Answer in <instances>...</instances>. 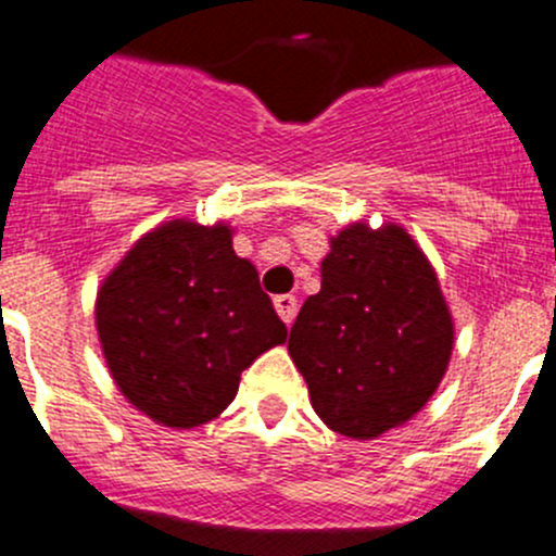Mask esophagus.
Listing matches in <instances>:
<instances>
[{
  "label": "esophagus",
  "instance_id": "esophagus-1",
  "mask_svg": "<svg viewBox=\"0 0 556 556\" xmlns=\"http://www.w3.org/2000/svg\"><path fill=\"white\" fill-rule=\"evenodd\" d=\"M273 305H276L278 316L283 318L286 327H291V321L296 318V296L294 294H280V296H276V302H273Z\"/></svg>",
  "mask_w": 556,
  "mask_h": 556
}]
</instances>
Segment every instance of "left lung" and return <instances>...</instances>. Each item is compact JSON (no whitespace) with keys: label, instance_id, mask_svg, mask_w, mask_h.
<instances>
[{"label":"left lung","instance_id":"obj_1","mask_svg":"<svg viewBox=\"0 0 556 556\" xmlns=\"http://www.w3.org/2000/svg\"><path fill=\"white\" fill-rule=\"evenodd\" d=\"M454 318L435 267L400 224L354 222L329 238L321 291L289 334L318 419L372 441L414 419L441 387Z\"/></svg>","mask_w":556,"mask_h":556}]
</instances>
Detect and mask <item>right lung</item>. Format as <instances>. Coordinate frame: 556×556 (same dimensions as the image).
<instances>
[{"label":"right lung","instance_id":"add662e5","mask_svg":"<svg viewBox=\"0 0 556 556\" xmlns=\"http://www.w3.org/2000/svg\"><path fill=\"white\" fill-rule=\"evenodd\" d=\"M229 224L173 218L142 235L97 291V334L118 392L162 427L227 410L240 372L286 340Z\"/></svg>","mask_w":556,"mask_h":556}]
</instances>
